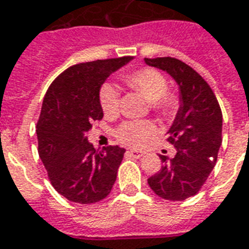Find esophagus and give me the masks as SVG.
Segmentation results:
<instances>
[{
    "mask_svg": "<svg viewBox=\"0 0 249 249\" xmlns=\"http://www.w3.org/2000/svg\"><path fill=\"white\" fill-rule=\"evenodd\" d=\"M128 155L130 157H135V159H140V157L144 156V152L137 151V149H130V151H128Z\"/></svg>",
    "mask_w": 249,
    "mask_h": 249,
    "instance_id": "1",
    "label": "esophagus"
}]
</instances>
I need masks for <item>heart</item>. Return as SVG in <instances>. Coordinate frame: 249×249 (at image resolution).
I'll return each instance as SVG.
<instances>
[{"label": "heart", "mask_w": 249, "mask_h": 249, "mask_svg": "<svg viewBox=\"0 0 249 249\" xmlns=\"http://www.w3.org/2000/svg\"><path fill=\"white\" fill-rule=\"evenodd\" d=\"M126 85L151 101V108L160 116H171L178 108V100L168 94L165 77L156 69L144 68L126 74ZM100 105L107 117H114L119 112V90L112 84H105L100 89ZM156 128L151 121H126L120 125L116 136L121 142L132 146H140L155 135Z\"/></svg>", "instance_id": "obj_1"}]
</instances>
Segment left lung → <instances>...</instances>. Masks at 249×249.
<instances>
[{"mask_svg": "<svg viewBox=\"0 0 249 249\" xmlns=\"http://www.w3.org/2000/svg\"><path fill=\"white\" fill-rule=\"evenodd\" d=\"M145 64L167 71L178 87V110L168 130L176 156H161V169L148 178L157 196L183 201L200 191L212 172L220 145L223 114L214 93L203 77L172 57L145 58Z\"/></svg>", "mask_w": 249, "mask_h": 249, "instance_id": "1", "label": "left lung"}]
</instances>
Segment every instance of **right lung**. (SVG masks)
<instances>
[{"label": "right lung", "mask_w": 249, "mask_h": 249, "mask_svg": "<svg viewBox=\"0 0 249 249\" xmlns=\"http://www.w3.org/2000/svg\"><path fill=\"white\" fill-rule=\"evenodd\" d=\"M133 57L82 62L68 68L48 89L38 123V155L52 185L69 201L98 203L113 187L125 149H94L87 132L104 116L100 89Z\"/></svg>", "instance_id": "obj_1"}]
</instances>
